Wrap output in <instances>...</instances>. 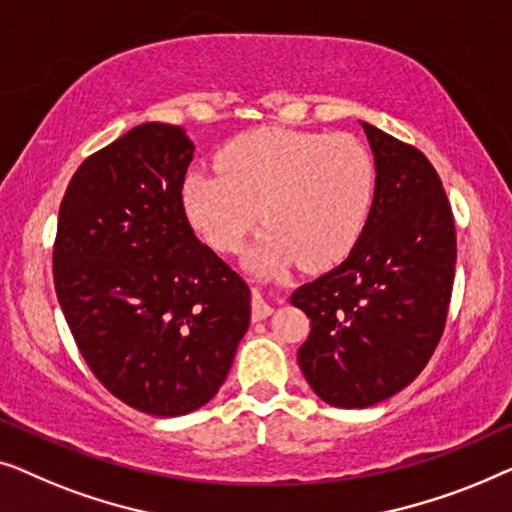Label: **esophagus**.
<instances>
[{"label": "esophagus", "instance_id": "34e87169", "mask_svg": "<svg viewBox=\"0 0 512 512\" xmlns=\"http://www.w3.org/2000/svg\"><path fill=\"white\" fill-rule=\"evenodd\" d=\"M271 313H273V306L262 297V294H259V290H253V320L255 322L266 320Z\"/></svg>", "mask_w": 512, "mask_h": 512}]
</instances>
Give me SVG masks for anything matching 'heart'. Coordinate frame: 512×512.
I'll list each match as a JSON object with an SVG mask.
<instances>
[{"label": "heart", "mask_w": 512, "mask_h": 512, "mask_svg": "<svg viewBox=\"0 0 512 512\" xmlns=\"http://www.w3.org/2000/svg\"><path fill=\"white\" fill-rule=\"evenodd\" d=\"M220 171H192L183 183L187 218L222 253H236L264 215L255 269L341 262L366 225L373 164L350 134L262 127L229 141Z\"/></svg>", "instance_id": "heart-1"}]
</instances>
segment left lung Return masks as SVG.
I'll use <instances>...</instances> for the list:
<instances>
[{"mask_svg": "<svg viewBox=\"0 0 512 512\" xmlns=\"http://www.w3.org/2000/svg\"><path fill=\"white\" fill-rule=\"evenodd\" d=\"M362 127L376 155L369 220L345 262L290 297L311 318L301 371L338 408H369L420 376L443 336L457 262L436 169L410 143Z\"/></svg>", "mask_w": 512, "mask_h": 512, "instance_id": "8db88e82", "label": "left lung"}]
</instances>
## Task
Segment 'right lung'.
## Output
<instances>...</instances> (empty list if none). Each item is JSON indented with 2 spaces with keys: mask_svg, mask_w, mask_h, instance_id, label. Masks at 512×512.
<instances>
[{
  "mask_svg": "<svg viewBox=\"0 0 512 512\" xmlns=\"http://www.w3.org/2000/svg\"><path fill=\"white\" fill-rule=\"evenodd\" d=\"M194 146L146 122L92 153L64 192L55 292L90 371L141 413L211 401L250 325V290L194 236L183 183Z\"/></svg>",
  "mask_w": 512,
  "mask_h": 512,
  "instance_id": "obj_1",
  "label": "right lung"
}]
</instances>
